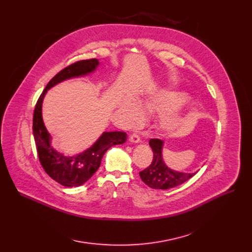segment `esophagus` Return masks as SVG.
Segmentation results:
<instances>
[{"mask_svg": "<svg viewBox=\"0 0 252 252\" xmlns=\"http://www.w3.org/2000/svg\"><path fill=\"white\" fill-rule=\"evenodd\" d=\"M129 141L132 143H138L140 141V137L137 132H133L129 135Z\"/></svg>", "mask_w": 252, "mask_h": 252, "instance_id": "1", "label": "esophagus"}]
</instances>
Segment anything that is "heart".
Here are the masks:
<instances>
[{"label":"heart","instance_id":"1","mask_svg":"<svg viewBox=\"0 0 252 252\" xmlns=\"http://www.w3.org/2000/svg\"><path fill=\"white\" fill-rule=\"evenodd\" d=\"M188 100L189 96L182 93L159 92L140 99L139 105L133 99H122L118 102L117 107L127 124H134L141 117L140 109L147 114H164L184 105ZM183 123V116L168 113L161 117L159 126L165 131H173L181 126Z\"/></svg>","mask_w":252,"mask_h":252}]
</instances>
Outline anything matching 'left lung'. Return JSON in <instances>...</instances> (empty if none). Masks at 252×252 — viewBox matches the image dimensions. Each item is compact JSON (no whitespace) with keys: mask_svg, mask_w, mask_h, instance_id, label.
<instances>
[{"mask_svg":"<svg viewBox=\"0 0 252 252\" xmlns=\"http://www.w3.org/2000/svg\"><path fill=\"white\" fill-rule=\"evenodd\" d=\"M150 146L154 152V158L150 166L139 172L141 181L155 189H168L182 185L191 178L194 173L179 172L172 170L165 165L162 159L163 141L158 138H152Z\"/></svg>","mask_w":252,"mask_h":252,"instance_id":"1","label":"left lung"}]
</instances>
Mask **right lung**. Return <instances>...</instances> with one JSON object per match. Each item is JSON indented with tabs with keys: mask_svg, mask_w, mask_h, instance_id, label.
<instances>
[{
	"mask_svg": "<svg viewBox=\"0 0 252 252\" xmlns=\"http://www.w3.org/2000/svg\"><path fill=\"white\" fill-rule=\"evenodd\" d=\"M98 64V60L91 59L71 63L62 69L49 82L34 107L32 132L40 162L54 181L66 188L80 187L86 184L98 169L105 152L116 145L125 143L127 136L123 131H105L91 148L73 157H66L52 147L51 135L45 126L42 116L43 99L47 92L65 80L94 73Z\"/></svg>",
	"mask_w": 252,
	"mask_h": 252,
	"instance_id": "obj_1",
	"label": "right lung"
}]
</instances>
